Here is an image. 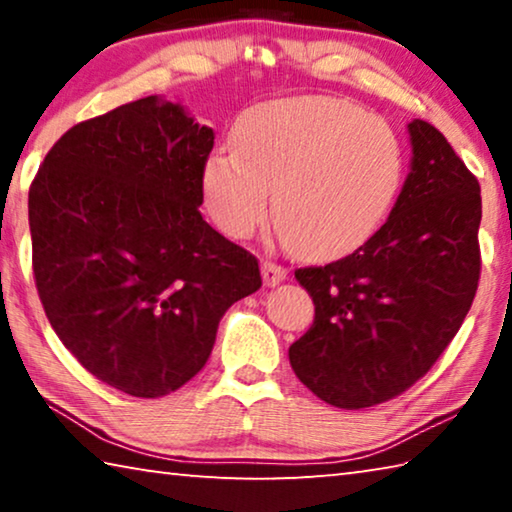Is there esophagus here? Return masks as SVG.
I'll use <instances>...</instances> for the list:
<instances>
[{
	"instance_id": "obj_1",
	"label": "esophagus",
	"mask_w": 512,
	"mask_h": 512,
	"mask_svg": "<svg viewBox=\"0 0 512 512\" xmlns=\"http://www.w3.org/2000/svg\"><path fill=\"white\" fill-rule=\"evenodd\" d=\"M262 277H264L266 287H275V284L287 280V268L275 264V262H264L262 264Z\"/></svg>"
}]
</instances>
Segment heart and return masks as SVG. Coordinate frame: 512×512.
I'll use <instances>...</instances> for the list:
<instances>
[{
	"instance_id": "b5f03b06",
	"label": "heart",
	"mask_w": 512,
	"mask_h": 512,
	"mask_svg": "<svg viewBox=\"0 0 512 512\" xmlns=\"http://www.w3.org/2000/svg\"><path fill=\"white\" fill-rule=\"evenodd\" d=\"M402 173V144L386 121L350 101L300 97L248 110L235 151H214L203 180L228 235H253L273 192L282 237L309 257H334L375 235Z\"/></svg>"
}]
</instances>
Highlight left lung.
<instances>
[{
    "instance_id": "obj_1",
    "label": "left lung",
    "mask_w": 512,
    "mask_h": 512,
    "mask_svg": "<svg viewBox=\"0 0 512 512\" xmlns=\"http://www.w3.org/2000/svg\"><path fill=\"white\" fill-rule=\"evenodd\" d=\"M386 223L348 257L298 268L314 323L289 348L296 377L339 409L393 400L427 375L461 329L481 275V187L429 121Z\"/></svg>"
}]
</instances>
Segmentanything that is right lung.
<instances>
[{
  "label": "right lung",
  "mask_w": 512,
  "mask_h": 512,
  "mask_svg": "<svg viewBox=\"0 0 512 512\" xmlns=\"http://www.w3.org/2000/svg\"><path fill=\"white\" fill-rule=\"evenodd\" d=\"M212 128L144 97L69 128L29 189L33 277L81 366L133 397L201 372L230 305L262 287L257 257L203 219Z\"/></svg>",
  "instance_id": "obj_1"
}]
</instances>
